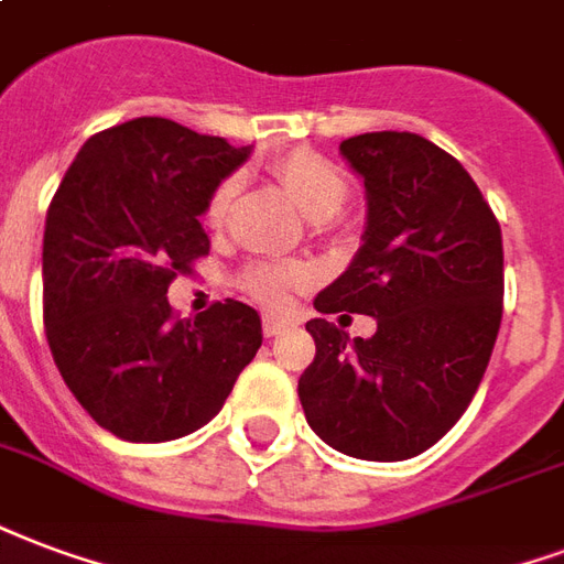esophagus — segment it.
I'll list each match as a JSON object with an SVG mask.
<instances>
[{
    "label": "esophagus",
    "mask_w": 564,
    "mask_h": 564,
    "mask_svg": "<svg viewBox=\"0 0 564 564\" xmlns=\"http://www.w3.org/2000/svg\"><path fill=\"white\" fill-rule=\"evenodd\" d=\"M286 328H290V323H286L283 316H271V314L262 316V335H265V337L283 335Z\"/></svg>",
    "instance_id": "esophagus-1"
}]
</instances>
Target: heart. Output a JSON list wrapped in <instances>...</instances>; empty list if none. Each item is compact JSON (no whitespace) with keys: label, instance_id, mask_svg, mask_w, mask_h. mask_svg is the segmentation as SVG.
<instances>
[{"label":"heart","instance_id":"1","mask_svg":"<svg viewBox=\"0 0 564 564\" xmlns=\"http://www.w3.org/2000/svg\"><path fill=\"white\" fill-rule=\"evenodd\" d=\"M271 176L281 182L283 191L311 220H325L337 215L349 194L344 173L328 158L311 152V149H293V152L274 158ZM232 197H236V178H227L215 187L206 206V220L212 227L224 224ZM307 281H311V271L299 262H253L241 274L245 293L269 307L286 304L295 286H304Z\"/></svg>","mask_w":564,"mask_h":564}]
</instances>
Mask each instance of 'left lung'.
<instances>
[{
    "mask_svg": "<svg viewBox=\"0 0 564 564\" xmlns=\"http://www.w3.org/2000/svg\"><path fill=\"white\" fill-rule=\"evenodd\" d=\"M340 154L365 178L367 224L314 307L373 316L377 335L349 340L311 319L316 356L299 398L335 452L406 460L452 431L487 370L502 323V229L460 161L419 133H358Z\"/></svg>",
    "mask_w": 564,
    "mask_h": 564,
    "instance_id": "obj_1",
    "label": "left lung"
}]
</instances>
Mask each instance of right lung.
Listing matches in <instances>:
<instances>
[{
  "label": "right lung",
  "mask_w": 564,
  "mask_h": 564,
  "mask_svg": "<svg viewBox=\"0 0 564 564\" xmlns=\"http://www.w3.org/2000/svg\"><path fill=\"white\" fill-rule=\"evenodd\" d=\"M248 154L143 116L89 137L50 203V352L83 410L119 440L166 442L208 424L260 349L248 304L227 299L178 319L166 302L173 278L208 253V197Z\"/></svg>",
  "instance_id": "1"
}]
</instances>
